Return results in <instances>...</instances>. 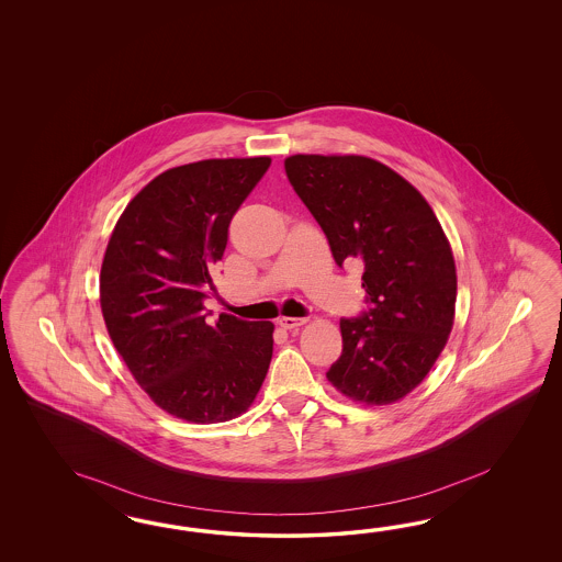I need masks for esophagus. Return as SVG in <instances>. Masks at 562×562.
Returning a JSON list of instances; mask_svg holds the SVG:
<instances>
[{
  "label": "esophagus",
  "mask_w": 562,
  "mask_h": 562,
  "mask_svg": "<svg viewBox=\"0 0 562 562\" xmlns=\"http://www.w3.org/2000/svg\"><path fill=\"white\" fill-rule=\"evenodd\" d=\"M308 319L306 317H280L278 324L282 325L284 329H296L301 325H305Z\"/></svg>",
  "instance_id": "34e87169"
}]
</instances>
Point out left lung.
I'll return each instance as SVG.
<instances>
[{
  "label": "left lung",
  "instance_id": "left-lung-1",
  "mask_svg": "<svg viewBox=\"0 0 562 562\" xmlns=\"http://www.w3.org/2000/svg\"><path fill=\"white\" fill-rule=\"evenodd\" d=\"M284 169L336 263L364 266L369 308L340 319L344 348L327 379L355 402H397L420 385L453 327L458 276L441 224L418 189L373 158L294 154Z\"/></svg>",
  "mask_w": 562,
  "mask_h": 562
}]
</instances>
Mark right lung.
Segmentation results:
<instances>
[{"instance_id": "right-lung-1", "label": "right lung", "mask_w": 562, "mask_h": 562, "mask_svg": "<svg viewBox=\"0 0 562 562\" xmlns=\"http://www.w3.org/2000/svg\"><path fill=\"white\" fill-rule=\"evenodd\" d=\"M272 158H212L165 170L123 210L101 268L109 336L158 408L195 425L237 418L270 369L273 324L221 313L212 272L240 204Z\"/></svg>"}]
</instances>
